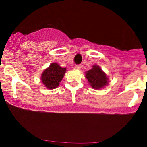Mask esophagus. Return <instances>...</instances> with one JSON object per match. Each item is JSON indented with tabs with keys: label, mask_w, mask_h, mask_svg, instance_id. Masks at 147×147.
Returning a JSON list of instances; mask_svg holds the SVG:
<instances>
[{
	"label": "esophagus",
	"mask_w": 147,
	"mask_h": 147,
	"mask_svg": "<svg viewBox=\"0 0 147 147\" xmlns=\"http://www.w3.org/2000/svg\"><path fill=\"white\" fill-rule=\"evenodd\" d=\"M74 68H75V70H80V69L82 68V65H75V67H74Z\"/></svg>",
	"instance_id": "esophagus-1"
}]
</instances>
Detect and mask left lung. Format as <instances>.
Returning a JSON list of instances; mask_svg holds the SVG:
<instances>
[{
  "label": "left lung",
  "mask_w": 147,
  "mask_h": 147,
  "mask_svg": "<svg viewBox=\"0 0 147 147\" xmlns=\"http://www.w3.org/2000/svg\"><path fill=\"white\" fill-rule=\"evenodd\" d=\"M86 78L95 89L102 88L109 84V77L97 65H92V69L86 72Z\"/></svg>",
  "instance_id": "obj_1"
}]
</instances>
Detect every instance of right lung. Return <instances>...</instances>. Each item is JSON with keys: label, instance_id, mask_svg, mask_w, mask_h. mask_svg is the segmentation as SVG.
<instances>
[{"label": "right lung", "instance_id": "obj_1", "mask_svg": "<svg viewBox=\"0 0 147 147\" xmlns=\"http://www.w3.org/2000/svg\"><path fill=\"white\" fill-rule=\"evenodd\" d=\"M66 68H61L58 63H52L43 72L41 81L48 89H54L59 86L63 79Z\"/></svg>", "mask_w": 147, "mask_h": 147}]
</instances>
